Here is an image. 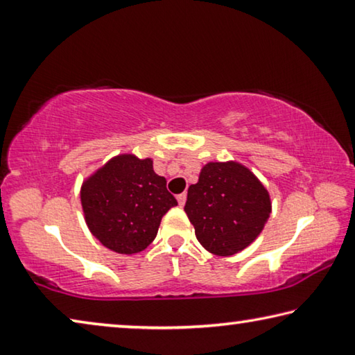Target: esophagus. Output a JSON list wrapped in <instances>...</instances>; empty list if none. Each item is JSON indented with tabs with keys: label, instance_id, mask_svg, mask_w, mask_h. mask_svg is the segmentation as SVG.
Segmentation results:
<instances>
[{
	"label": "esophagus",
	"instance_id": "obj_1",
	"mask_svg": "<svg viewBox=\"0 0 355 355\" xmlns=\"http://www.w3.org/2000/svg\"><path fill=\"white\" fill-rule=\"evenodd\" d=\"M177 200H178V205L183 207L184 202H186V192H183V194H178L177 196Z\"/></svg>",
	"mask_w": 355,
	"mask_h": 355
}]
</instances>
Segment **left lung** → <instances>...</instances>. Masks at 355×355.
Returning a JSON list of instances; mask_svg holds the SVG:
<instances>
[{
    "mask_svg": "<svg viewBox=\"0 0 355 355\" xmlns=\"http://www.w3.org/2000/svg\"><path fill=\"white\" fill-rule=\"evenodd\" d=\"M184 211L208 252L228 257L248 248L271 214L264 186L238 163H208L188 189Z\"/></svg>",
    "mask_w": 355,
    "mask_h": 355,
    "instance_id": "1",
    "label": "left lung"
}]
</instances>
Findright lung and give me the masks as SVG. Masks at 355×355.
<instances>
[{"mask_svg": "<svg viewBox=\"0 0 355 355\" xmlns=\"http://www.w3.org/2000/svg\"><path fill=\"white\" fill-rule=\"evenodd\" d=\"M81 205L89 230L117 254H137L152 244L163 216L177 207L152 159L122 155L83 184Z\"/></svg>", "mask_w": 355, "mask_h": 355, "instance_id": "right-lung-1", "label": "right lung"}]
</instances>
